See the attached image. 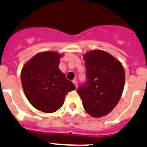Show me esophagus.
<instances>
[{
	"label": "esophagus",
	"mask_w": 147,
	"mask_h": 147,
	"mask_svg": "<svg viewBox=\"0 0 147 147\" xmlns=\"http://www.w3.org/2000/svg\"><path fill=\"white\" fill-rule=\"evenodd\" d=\"M72 83H73V84H75V88L77 89V88H78V82H77V81H75V80H74V81H72Z\"/></svg>",
	"instance_id": "1"
}]
</instances>
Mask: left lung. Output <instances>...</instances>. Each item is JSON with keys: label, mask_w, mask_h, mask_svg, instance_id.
<instances>
[{"label": "left lung", "mask_w": 147, "mask_h": 147, "mask_svg": "<svg viewBox=\"0 0 147 147\" xmlns=\"http://www.w3.org/2000/svg\"><path fill=\"white\" fill-rule=\"evenodd\" d=\"M87 82L78 89L84 109L100 118L112 111L120 100L125 84V72L118 60L105 51L95 49L84 55Z\"/></svg>", "instance_id": "8db88e82"}]
</instances>
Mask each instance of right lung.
I'll list each match as a JSON object with an SVG mask.
<instances>
[{"mask_svg":"<svg viewBox=\"0 0 147 147\" xmlns=\"http://www.w3.org/2000/svg\"><path fill=\"white\" fill-rule=\"evenodd\" d=\"M63 55L47 51L38 53L23 66L20 79L29 103L38 110L52 113L64 103L65 96L75 89L59 69Z\"/></svg>","mask_w":147,"mask_h":147,"instance_id":"add662e5","label":"right lung"}]
</instances>
